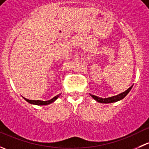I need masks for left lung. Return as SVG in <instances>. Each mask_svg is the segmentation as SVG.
<instances>
[{
    "mask_svg": "<svg viewBox=\"0 0 149 149\" xmlns=\"http://www.w3.org/2000/svg\"><path fill=\"white\" fill-rule=\"evenodd\" d=\"M132 87H133V86H130L129 88H127V89L125 91H124V92H123V93H121V94H118V95L114 96V97H109V98H106V99L100 98V97H97V96H94V95H91V94H90V95H91V97H92L93 98H94V100H96V101L98 102H100V103L115 102H118V101H119V100H122V99L124 98V97H125V96L127 95V94H128L129 91H130V89L132 88Z\"/></svg>",
    "mask_w": 149,
    "mask_h": 149,
    "instance_id": "left-lung-1",
    "label": "left lung"
}]
</instances>
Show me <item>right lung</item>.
<instances>
[{
    "label": "right lung",
    "instance_id": "add662e5",
    "mask_svg": "<svg viewBox=\"0 0 149 149\" xmlns=\"http://www.w3.org/2000/svg\"><path fill=\"white\" fill-rule=\"evenodd\" d=\"M59 96H60V94H58V95L55 96V97H53V98L51 99V100H48V101H41V100H27V99L24 98V99L26 102H28L29 103L32 104L47 105V104H49L53 102L54 101H55V100L58 98V97H59Z\"/></svg>",
    "mask_w": 149,
    "mask_h": 149
}]
</instances>
